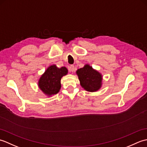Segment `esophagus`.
I'll return each mask as SVG.
<instances>
[{"instance_id": "1", "label": "esophagus", "mask_w": 147, "mask_h": 147, "mask_svg": "<svg viewBox=\"0 0 147 147\" xmlns=\"http://www.w3.org/2000/svg\"><path fill=\"white\" fill-rule=\"evenodd\" d=\"M74 66L73 65H71L70 66H69V71H71V72H74Z\"/></svg>"}]
</instances>
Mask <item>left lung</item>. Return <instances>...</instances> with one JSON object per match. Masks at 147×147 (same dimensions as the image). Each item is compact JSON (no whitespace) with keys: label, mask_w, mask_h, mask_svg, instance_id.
Returning <instances> with one entry per match:
<instances>
[{"label":"left lung","mask_w":147,"mask_h":147,"mask_svg":"<svg viewBox=\"0 0 147 147\" xmlns=\"http://www.w3.org/2000/svg\"><path fill=\"white\" fill-rule=\"evenodd\" d=\"M80 85L86 91L94 92L101 88L102 76L98 71L93 69L89 64L76 71Z\"/></svg>","instance_id":"1"}]
</instances>
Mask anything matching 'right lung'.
I'll use <instances>...</instances> for the list:
<instances>
[{
    "label": "right lung",
    "instance_id": "1",
    "mask_svg": "<svg viewBox=\"0 0 147 147\" xmlns=\"http://www.w3.org/2000/svg\"><path fill=\"white\" fill-rule=\"evenodd\" d=\"M68 73L65 67L59 68L56 65H52L47 69L38 80L40 89L49 96L57 94L61 88V80Z\"/></svg>",
    "mask_w": 147,
    "mask_h": 147
}]
</instances>
